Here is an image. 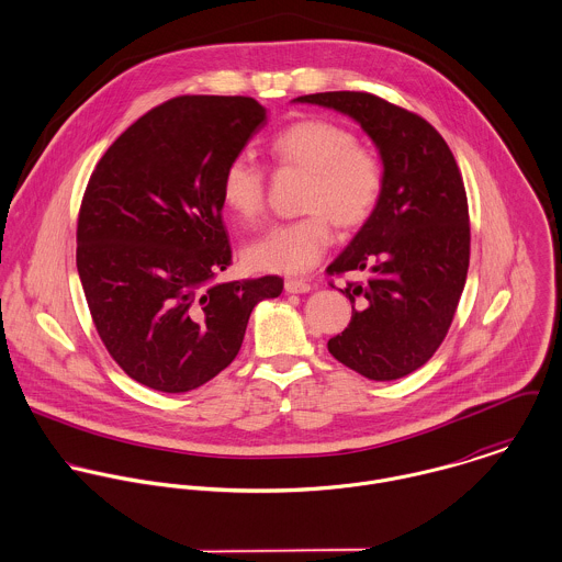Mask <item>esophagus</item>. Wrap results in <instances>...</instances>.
I'll return each mask as SVG.
<instances>
[{
    "label": "esophagus",
    "instance_id": "1",
    "mask_svg": "<svg viewBox=\"0 0 562 562\" xmlns=\"http://www.w3.org/2000/svg\"><path fill=\"white\" fill-rule=\"evenodd\" d=\"M284 291L286 293H308L311 291V284L306 280H295V278H289L284 282Z\"/></svg>",
    "mask_w": 562,
    "mask_h": 562
}]
</instances>
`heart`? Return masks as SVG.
I'll return each instance as SVG.
<instances>
[{
    "mask_svg": "<svg viewBox=\"0 0 562 562\" xmlns=\"http://www.w3.org/2000/svg\"><path fill=\"white\" fill-rule=\"evenodd\" d=\"M282 167L311 173L304 193V220L269 227L245 249L249 267L269 273L297 276L313 269L333 243V225H362L378 209L384 191L380 158L358 145L345 125L328 119H304L284 127L271 140ZM222 202L240 222H254L265 209V171L236 156L222 178Z\"/></svg>",
    "mask_w": 562,
    "mask_h": 562,
    "instance_id": "obj_1",
    "label": "heart"
}]
</instances>
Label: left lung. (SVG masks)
<instances>
[{"label":"left lung","mask_w":562,"mask_h":562,"mask_svg":"<svg viewBox=\"0 0 562 562\" xmlns=\"http://www.w3.org/2000/svg\"><path fill=\"white\" fill-rule=\"evenodd\" d=\"M293 102L351 116L380 154V204L328 267L330 276L369 271L364 284L338 289L351 302V322L328 351L369 380L404 378L443 342L467 280L469 209L453 154L426 119L371 93Z\"/></svg>","instance_id":"left-lung-1"}]
</instances>
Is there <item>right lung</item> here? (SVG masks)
I'll list each match as a JSON object with an SVG mask.
<instances>
[{
	"label": "right lung",
	"instance_id": "right-lung-1",
	"mask_svg": "<svg viewBox=\"0 0 562 562\" xmlns=\"http://www.w3.org/2000/svg\"><path fill=\"white\" fill-rule=\"evenodd\" d=\"M267 123L251 98L182 95L134 121L98 162L78 217V273L114 362L187 393L236 358L254 306L282 278H215L232 262L222 178Z\"/></svg>",
	"mask_w": 562,
	"mask_h": 562
}]
</instances>
